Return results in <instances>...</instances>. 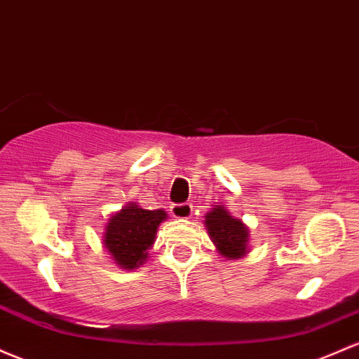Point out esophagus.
<instances>
[{"instance_id": "obj_1", "label": "esophagus", "mask_w": 359, "mask_h": 359, "mask_svg": "<svg viewBox=\"0 0 359 359\" xmlns=\"http://www.w3.org/2000/svg\"><path fill=\"white\" fill-rule=\"evenodd\" d=\"M172 211V216H175V218H182L186 219L191 216L192 212V206L189 203H182V204H173V206L170 208Z\"/></svg>"}]
</instances>
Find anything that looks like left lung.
Here are the masks:
<instances>
[{
	"mask_svg": "<svg viewBox=\"0 0 359 359\" xmlns=\"http://www.w3.org/2000/svg\"><path fill=\"white\" fill-rule=\"evenodd\" d=\"M204 226L216 250L228 261H237L250 252V230L223 204H215L204 216Z\"/></svg>",
	"mask_w": 359,
	"mask_h": 359,
	"instance_id": "1",
	"label": "left lung"
}]
</instances>
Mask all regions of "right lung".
<instances>
[{"instance_id": "right-lung-1", "label": "right lung", "mask_w": 359, "mask_h": 359, "mask_svg": "<svg viewBox=\"0 0 359 359\" xmlns=\"http://www.w3.org/2000/svg\"><path fill=\"white\" fill-rule=\"evenodd\" d=\"M167 218V211L143 210L135 201L110 215L102 243L114 264L126 271L143 266L149 255L148 250L156 240V231Z\"/></svg>"}]
</instances>
